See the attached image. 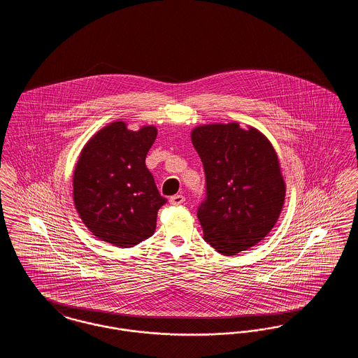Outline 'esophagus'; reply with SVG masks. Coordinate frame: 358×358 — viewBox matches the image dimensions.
Returning a JSON list of instances; mask_svg holds the SVG:
<instances>
[{
	"instance_id": "obj_1",
	"label": "esophagus",
	"mask_w": 358,
	"mask_h": 358,
	"mask_svg": "<svg viewBox=\"0 0 358 358\" xmlns=\"http://www.w3.org/2000/svg\"><path fill=\"white\" fill-rule=\"evenodd\" d=\"M184 201H185V197L182 194H174V196H171V200H169L171 205H181Z\"/></svg>"
}]
</instances>
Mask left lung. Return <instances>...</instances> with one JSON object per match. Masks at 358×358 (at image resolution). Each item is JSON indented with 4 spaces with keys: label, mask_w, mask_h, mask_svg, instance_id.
I'll return each mask as SVG.
<instances>
[{
    "label": "left lung",
    "mask_w": 358,
    "mask_h": 358,
    "mask_svg": "<svg viewBox=\"0 0 358 358\" xmlns=\"http://www.w3.org/2000/svg\"><path fill=\"white\" fill-rule=\"evenodd\" d=\"M192 143L204 165L206 197L197 209L204 240L236 255L266 238L285 204L286 185L271 142L254 127H194Z\"/></svg>",
    "instance_id": "left-lung-1"
}]
</instances>
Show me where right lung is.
Listing matches in <instances>:
<instances>
[{
  "label": "right lung",
  "mask_w": 358,
  "mask_h": 358,
  "mask_svg": "<svg viewBox=\"0 0 358 358\" xmlns=\"http://www.w3.org/2000/svg\"><path fill=\"white\" fill-rule=\"evenodd\" d=\"M157 129L129 130L118 120L107 124L83 148L73 171V203L94 236L120 248L150 238L158 209L168 200L146 168Z\"/></svg>",
  "instance_id": "add662e5"
}]
</instances>
